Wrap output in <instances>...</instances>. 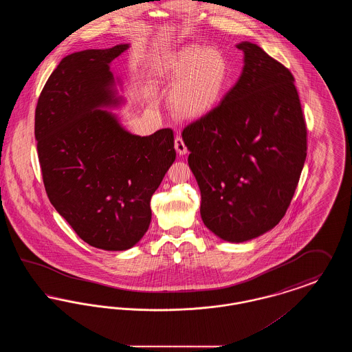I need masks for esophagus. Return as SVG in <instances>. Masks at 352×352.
Listing matches in <instances>:
<instances>
[{"label":"esophagus","mask_w":352,"mask_h":352,"mask_svg":"<svg viewBox=\"0 0 352 352\" xmlns=\"http://www.w3.org/2000/svg\"><path fill=\"white\" fill-rule=\"evenodd\" d=\"M174 148H175V151H177V153H178L179 155L187 154V151H188L187 146L184 145L182 137H179V135H177V137H175V141H174Z\"/></svg>","instance_id":"esophagus-1"}]
</instances>
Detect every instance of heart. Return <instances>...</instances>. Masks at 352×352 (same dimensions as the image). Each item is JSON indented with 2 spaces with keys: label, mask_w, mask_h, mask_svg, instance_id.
<instances>
[{
  "label": "heart",
  "mask_w": 352,
  "mask_h": 352,
  "mask_svg": "<svg viewBox=\"0 0 352 352\" xmlns=\"http://www.w3.org/2000/svg\"><path fill=\"white\" fill-rule=\"evenodd\" d=\"M228 62L218 49L190 46L157 62L158 79L177 85L171 107L184 118H201L220 100L228 80Z\"/></svg>",
  "instance_id": "obj_1"
}]
</instances>
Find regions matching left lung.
<instances>
[{"mask_svg": "<svg viewBox=\"0 0 352 352\" xmlns=\"http://www.w3.org/2000/svg\"><path fill=\"white\" fill-rule=\"evenodd\" d=\"M223 100L182 138L201 188V217L220 239L243 243L284 218L306 160V122L292 72L251 42Z\"/></svg>", "mask_w": 352, "mask_h": 352, "instance_id": "8db88e82", "label": "left lung"}]
</instances>
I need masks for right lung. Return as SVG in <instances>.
Listing matches in <instances>:
<instances>
[{"instance_id": "obj_1", "label": "right lung", "mask_w": 352, "mask_h": 352, "mask_svg": "<svg viewBox=\"0 0 352 352\" xmlns=\"http://www.w3.org/2000/svg\"><path fill=\"white\" fill-rule=\"evenodd\" d=\"M129 45L60 60L35 108L43 184L55 210L87 244L125 251L149 228L151 199L175 160L174 134L125 131L101 108L118 107L111 62Z\"/></svg>"}]
</instances>
